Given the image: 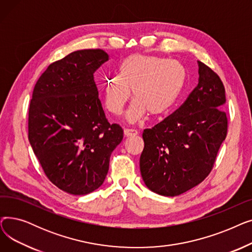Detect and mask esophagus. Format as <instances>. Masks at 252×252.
I'll return each instance as SVG.
<instances>
[{"instance_id": "esophagus-1", "label": "esophagus", "mask_w": 252, "mask_h": 252, "mask_svg": "<svg viewBox=\"0 0 252 252\" xmlns=\"http://www.w3.org/2000/svg\"><path fill=\"white\" fill-rule=\"evenodd\" d=\"M124 133L126 137H131V136H136L138 135V130L137 129H133V128H125Z\"/></svg>"}]
</instances>
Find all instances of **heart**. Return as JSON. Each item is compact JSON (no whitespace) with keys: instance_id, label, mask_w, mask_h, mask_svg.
Listing matches in <instances>:
<instances>
[{"instance_id":"1","label":"heart","mask_w":252,"mask_h":252,"mask_svg":"<svg viewBox=\"0 0 252 252\" xmlns=\"http://www.w3.org/2000/svg\"><path fill=\"white\" fill-rule=\"evenodd\" d=\"M185 83L186 69L178 60L131 54L119 64L117 75L104 82V103L109 112L121 115L131 91L135 100L126 118L135 123L147 111L151 115L167 112L179 99Z\"/></svg>"}]
</instances>
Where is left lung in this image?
<instances>
[{
	"mask_svg": "<svg viewBox=\"0 0 252 252\" xmlns=\"http://www.w3.org/2000/svg\"><path fill=\"white\" fill-rule=\"evenodd\" d=\"M199 82L174 113L143 131L140 170L145 185L162 196H178L200 184L211 171L228 117L220 76L198 61Z\"/></svg>",
	"mask_w": 252,
	"mask_h": 252,
	"instance_id": "1",
	"label": "left lung"
}]
</instances>
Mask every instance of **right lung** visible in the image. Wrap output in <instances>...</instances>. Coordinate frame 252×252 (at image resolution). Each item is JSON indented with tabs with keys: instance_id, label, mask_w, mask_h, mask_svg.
Returning a JSON list of instances; mask_svg holds the SVG:
<instances>
[{
	"instance_id": "1",
	"label": "right lung",
	"mask_w": 252,
	"mask_h": 252,
	"mask_svg": "<svg viewBox=\"0 0 252 252\" xmlns=\"http://www.w3.org/2000/svg\"><path fill=\"white\" fill-rule=\"evenodd\" d=\"M109 59L101 49L79 50L39 76L29 109V140L47 178L60 190L98 189L124 130L105 116L94 73Z\"/></svg>"
}]
</instances>
